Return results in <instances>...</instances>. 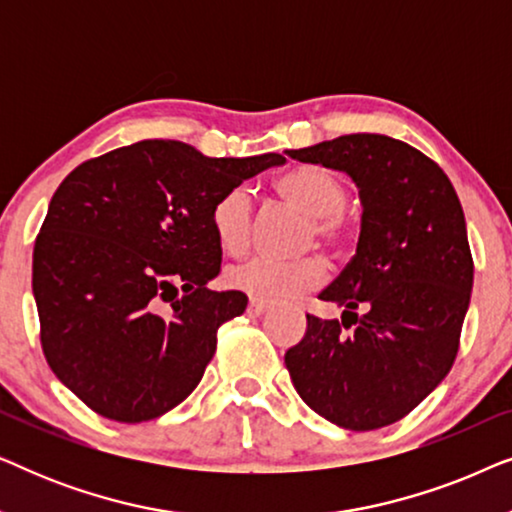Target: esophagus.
<instances>
[{
	"instance_id": "obj_1",
	"label": "esophagus",
	"mask_w": 512,
	"mask_h": 512,
	"mask_svg": "<svg viewBox=\"0 0 512 512\" xmlns=\"http://www.w3.org/2000/svg\"><path fill=\"white\" fill-rule=\"evenodd\" d=\"M265 312H268V305L256 303V300H251L249 307H247V314H249V317H263Z\"/></svg>"
}]
</instances>
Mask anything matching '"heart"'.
Wrapping results in <instances>:
<instances>
[{"mask_svg":"<svg viewBox=\"0 0 512 512\" xmlns=\"http://www.w3.org/2000/svg\"><path fill=\"white\" fill-rule=\"evenodd\" d=\"M275 193L300 214L307 216L303 249L314 244L340 256L354 242V226L345 214L349 200L347 184L338 174L319 165H296L275 179ZM216 242L228 254H242L254 233V205L244 186L228 188L214 200L209 212ZM326 279V263L319 256H303L296 261L251 258L226 272L230 289L244 293L263 305H284L305 296Z\"/></svg>","mask_w":512,"mask_h":512,"instance_id":"b5f03b06","label":"heart"}]
</instances>
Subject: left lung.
Returning <instances> with one entry per match:
<instances>
[{
    "mask_svg": "<svg viewBox=\"0 0 512 512\" xmlns=\"http://www.w3.org/2000/svg\"><path fill=\"white\" fill-rule=\"evenodd\" d=\"M289 156L347 172L363 216L354 258L319 293L345 307L342 324L307 314L286 370L328 422L382 429L415 410L457 359L473 289L464 209L447 174L401 139L342 135Z\"/></svg>",
    "mask_w": 512,
    "mask_h": 512,
    "instance_id": "left-lung-1",
    "label": "left lung"
}]
</instances>
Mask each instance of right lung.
<instances>
[{
	"label": "right lung",
	"mask_w": 512,
	"mask_h": 512,
	"mask_svg": "<svg viewBox=\"0 0 512 512\" xmlns=\"http://www.w3.org/2000/svg\"><path fill=\"white\" fill-rule=\"evenodd\" d=\"M284 160L144 139L67 174L34 242L32 291L48 366L90 410L149 422L198 387L219 326L247 310L244 293L207 289L221 270L209 212Z\"/></svg>",
	"instance_id": "1"
}]
</instances>
